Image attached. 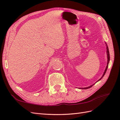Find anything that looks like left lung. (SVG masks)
<instances>
[{"instance_id":"obj_1","label":"left lung","mask_w":120,"mask_h":120,"mask_svg":"<svg viewBox=\"0 0 120 120\" xmlns=\"http://www.w3.org/2000/svg\"><path fill=\"white\" fill-rule=\"evenodd\" d=\"M106 45H107V56H108V63H107V67H106V70H105V72H104V74H103V76H102V77H101L99 81H100V79H102V78L104 77V75H105V74H106V71H107V68H108V64H109V61H110V53H109V49H108V45H107V43H106ZM99 81H98L97 82H98ZM94 85H95V83H94V84H93V85H91L90 86H89V87H86V88H81L82 89H89V88H91L92 86H93Z\"/></svg>"}]
</instances>
